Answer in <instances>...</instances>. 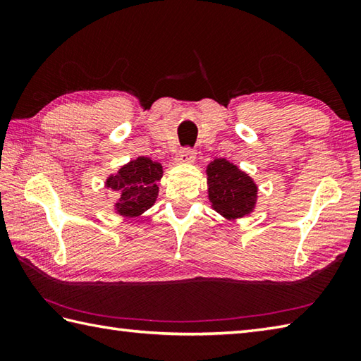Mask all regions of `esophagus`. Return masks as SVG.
I'll return each mask as SVG.
<instances>
[{
    "label": "esophagus",
    "instance_id": "esophagus-1",
    "mask_svg": "<svg viewBox=\"0 0 361 361\" xmlns=\"http://www.w3.org/2000/svg\"><path fill=\"white\" fill-rule=\"evenodd\" d=\"M176 161H178L180 164H192L195 161V150H192V149L181 150Z\"/></svg>",
    "mask_w": 361,
    "mask_h": 361
}]
</instances>
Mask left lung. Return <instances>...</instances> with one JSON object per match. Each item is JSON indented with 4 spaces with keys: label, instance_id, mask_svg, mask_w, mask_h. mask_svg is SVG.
<instances>
[{
    "label": "left lung",
    "instance_id": "obj_1",
    "mask_svg": "<svg viewBox=\"0 0 361 361\" xmlns=\"http://www.w3.org/2000/svg\"><path fill=\"white\" fill-rule=\"evenodd\" d=\"M211 208L225 220L251 216L257 206L259 186L247 172L226 158H216L206 167Z\"/></svg>",
    "mask_w": 361,
    "mask_h": 361
}]
</instances>
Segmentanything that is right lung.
<instances>
[{
	"label": "right lung",
	"instance_id": "obj_1",
	"mask_svg": "<svg viewBox=\"0 0 361 361\" xmlns=\"http://www.w3.org/2000/svg\"><path fill=\"white\" fill-rule=\"evenodd\" d=\"M161 178L163 166L158 161L137 157L106 176L104 188L116 195L113 209L119 217L137 219L155 204L159 194L158 181Z\"/></svg>",
	"mask_w": 361,
	"mask_h": 361
}]
</instances>
